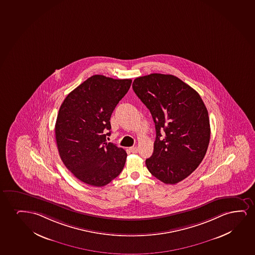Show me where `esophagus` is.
I'll use <instances>...</instances> for the list:
<instances>
[{"label": "esophagus", "mask_w": 255, "mask_h": 255, "mask_svg": "<svg viewBox=\"0 0 255 255\" xmlns=\"http://www.w3.org/2000/svg\"><path fill=\"white\" fill-rule=\"evenodd\" d=\"M129 150H130V152H132V153H136L137 152V148H136V147H134V146H133V147H130V148H129Z\"/></svg>", "instance_id": "obj_1"}]
</instances>
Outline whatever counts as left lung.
<instances>
[{
    "mask_svg": "<svg viewBox=\"0 0 255 255\" xmlns=\"http://www.w3.org/2000/svg\"><path fill=\"white\" fill-rule=\"evenodd\" d=\"M132 88L155 123L154 151L146 159L147 169L166 184L181 182L195 171L209 147V113L202 98L170 74L138 77Z\"/></svg>",
    "mask_w": 255,
    "mask_h": 255,
    "instance_id": "8db88e82",
    "label": "left lung"
}]
</instances>
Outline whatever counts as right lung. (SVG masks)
Returning <instances> with one entry per match:
<instances>
[{"label": "right lung", "instance_id": "right-lung-1", "mask_svg": "<svg viewBox=\"0 0 255 255\" xmlns=\"http://www.w3.org/2000/svg\"><path fill=\"white\" fill-rule=\"evenodd\" d=\"M132 80L93 75L72 91L60 106L55 138L60 158L73 175L88 185L102 187L126 164V150L106 142V129Z\"/></svg>", "mask_w": 255, "mask_h": 255}]
</instances>
